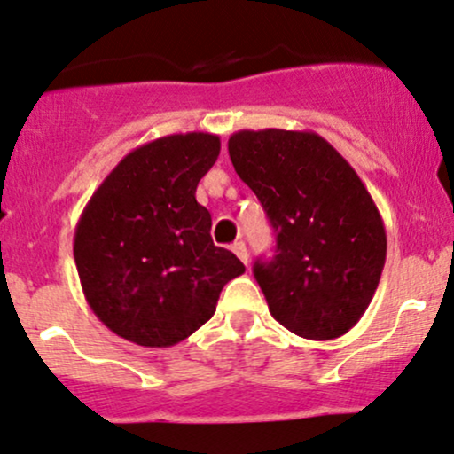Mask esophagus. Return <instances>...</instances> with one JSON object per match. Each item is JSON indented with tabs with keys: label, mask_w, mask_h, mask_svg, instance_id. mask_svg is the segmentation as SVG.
<instances>
[{
	"label": "esophagus",
	"mask_w": 454,
	"mask_h": 454,
	"mask_svg": "<svg viewBox=\"0 0 454 454\" xmlns=\"http://www.w3.org/2000/svg\"><path fill=\"white\" fill-rule=\"evenodd\" d=\"M231 251L233 253H236V255L238 257H240V260L242 262H245V264L248 266V251H247V245H245V242H233V245H231Z\"/></svg>",
	"instance_id": "obj_1"
}]
</instances>
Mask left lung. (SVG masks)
Here are the masks:
<instances>
[{
    "label": "left lung",
    "mask_w": 454,
    "mask_h": 454,
    "mask_svg": "<svg viewBox=\"0 0 454 454\" xmlns=\"http://www.w3.org/2000/svg\"><path fill=\"white\" fill-rule=\"evenodd\" d=\"M229 158L275 229L277 255L253 266L272 318L307 340L344 335L368 309L387 251L359 175L314 131H236Z\"/></svg>",
    "instance_id": "obj_1"
}]
</instances>
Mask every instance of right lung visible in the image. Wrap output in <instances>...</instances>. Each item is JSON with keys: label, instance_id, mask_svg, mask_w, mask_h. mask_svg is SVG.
Here are the masks:
<instances>
[{"label": "right lung", "instance_id": "1", "mask_svg": "<svg viewBox=\"0 0 454 454\" xmlns=\"http://www.w3.org/2000/svg\"><path fill=\"white\" fill-rule=\"evenodd\" d=\"M221 138L173 134L129 151L95 190L73 238L90 309L121 338L149 348L175 346L216 311L227 281L245 272L214 247L199 182Z\"/></svg>", "mask_w": 454, "mask_h": 454}]
</instances>
